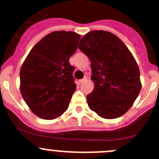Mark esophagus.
<instances>
[{
  "label": "esophagus",
  "mask_w": 159,
  "mask_h": 159,
  "mask_svg": "<svg viewBox=\"0 0 159 159\" xmlns=\"http://www.w3.org/2000/svg\"><path fill=\"white\" fill-rule=\"evenodd\" d=\"M87 81V78H86V77H84V78H83V79L80 80L79 82L80 83H84V82H85V81Z\"/></svg>",
  "instance_id": "34e87169"
}]
</instances>
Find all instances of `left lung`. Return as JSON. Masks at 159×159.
Returning a JSON list of instances; mask_svg holds the SVG:
<instances>
[{
	"instance_id": "left-lung-1",
	"label": "left lung",
	"mask_w": 159,
	"mask_h": 159,
	"mask_svg": "<svg viewBox=\"0 0 159 159\" xmlns=\"http://www.w3.org/2000/svg\"><path fill=\"white\" fill-rule=\"evenodd\" d=\"M78 48L91 61L95 87L87 95L90 109L107 119L126 113L141 89L140 70L126 45L112 33L93 30L81 38Z\"/></svg>"
}]
</instances>
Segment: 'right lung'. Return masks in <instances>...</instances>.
<instances>
[{
  "mask_svg": "<svg viewBox=\"0 0 159 159\" xmlns=\"http://www.w3.org/2000/svg\"><path fill=\"white\" fill-rule=\"evenodd\" d=\"M81 35L71 31H54L32 49L20 69V92L33 113L55 119L67 110L76 90L69 59L78 49Z\"/></svg>",
  "mask_w": 159,
  "mask_h": 159,
  "instance_id": "right-lung-1",
  "label": "right lung"
}]
</instances>
